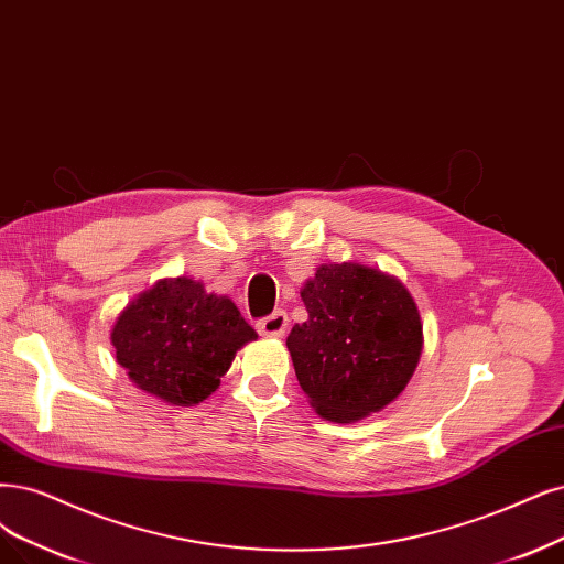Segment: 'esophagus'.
<instances>
[{
	"instance_id": "esophagus-1",
	"label": "esophagus",
	"mask_w": 564,
	"mask_h": 564,
	"mask_svg": "<svg viewBox=\"0 0 564 564\" xmlns=\"http://www.w3.org/2000/svg\"><path fill=\"white\" fill-rule=\"evenodd\" d=\"M258 332L262 337H283L288 332V316L285 311H274V314L262 318L258 323Z\"/></svg>"
}]
</instances>
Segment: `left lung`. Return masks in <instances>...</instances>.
<instances>
[{"label": "left lung", "instance_id": "left-lung-1", "mask_svg": "<svg viewBox=\"0 0 564 564\" xmlns=\"http://www.w3.org/2000/svg\"><path fill=\"white\" fill-rule=\"evenodd\" d=\"M300 295L308 321L285 346L321 419L356 423L398 400L423 352L421 311L406 285L360 262H332Z\"/></svg>", "mask_w": 564, "mask_h": 564}]
</instances>
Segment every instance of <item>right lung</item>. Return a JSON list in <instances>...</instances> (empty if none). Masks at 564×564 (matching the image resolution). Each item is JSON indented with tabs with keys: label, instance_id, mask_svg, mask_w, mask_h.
Returning <instances> with one entry per match:
<instances>
[{
	"label": "right lung",
	"instance_id": "obj_1",
	"mask_svg": "<svg viewBox=\"0 0 564 564\" xmlns=\"http://www.w3.org/2000/svg\"><path fill=\"white\" fill-rule=\"evenodd\" d=\"M256 339L232 300L187 276L155 281L111 327L116 360L130 381L172 406L214 394L237 350Z\"/></svg>",
	"mask_w": 564,
	"mask_h": 564
}]
</instances>
